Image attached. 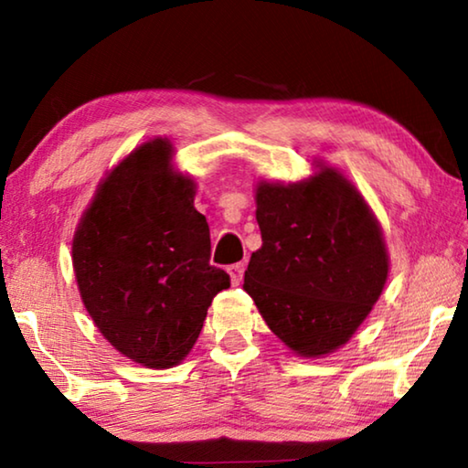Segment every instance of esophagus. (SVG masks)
Segmentation results:
<instances>
[{"label": "esophagus", "mask_w": 468, "mask_h": 468, "mask_svg": "<svg viewBox=\"0 0 468 468\" xmlns=\"http://www.w3.org/2000/svg\"><path fill=\"white\" fill-rule=\"evenodd\" d=\"M243 272H245V264H233L229 268V274H231V282L239 284L243 281Z\"/></svg>", "instance_id": "1"}]
</instances>
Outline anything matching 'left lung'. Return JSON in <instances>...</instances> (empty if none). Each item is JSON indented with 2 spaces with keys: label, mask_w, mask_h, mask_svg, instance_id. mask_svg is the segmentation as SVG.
Here are the masks:
<instances>
[{
  "label": "left lung",
  "mask_w": 468,
  "mask_h": 468,
  "mask_svg": "<svg viewBox=\"0 0 468 468\" xmlns=\"http://www.w3.org/2000/svg\"><path fill=\"white\" fill-rule=\"evenodd\" d=\"M262 248L243 289L276 336L303 357L345 345L384 289L382 231L357 189L332 169L256 192Z\"/></svg>",
  "instance_id": "1"
}]
</instances>
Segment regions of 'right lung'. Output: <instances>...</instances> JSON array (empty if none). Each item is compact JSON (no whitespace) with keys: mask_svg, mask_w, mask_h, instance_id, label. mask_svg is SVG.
I'll use <instances>...</instances> for the list:
<instances>
[{"mask_svg":"<svg viewBox=\"0 0 468 468\" xmlns=\"http://www.w3.org/2000/svg\"><path fill=\"white\" fill-rule=\"evenodd\" d=\"M171 144L140 146L109 173L74 235L78 289L111 345L148 367L194 346L206 312L231 284L210 264V229L194 184L169 169Z\"/></svg>","mask_w":468,"mask_h":468,"instance_id":"right-lung-1","label":"right lung"}]
</instances>
